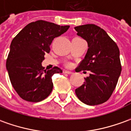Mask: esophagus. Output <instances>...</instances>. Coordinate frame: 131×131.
Returning a JSON list of instances; mask_svg holds the SVG:
<instances>
[{
    "mask_svg": "<svg viewBox=\"0 0 131 131\" xmlns=\"http://www.w3.org/2000/svg\"><path fill=\"white\" fill-rule=\"evenodd\" d=\"M63 73H67V74H72V73H73L72 71H67V70H64Z\"/></svg>",
    "mask_w": 131,
    "mask_h": 131,
    "instance_id": "1",
    "label": "esophagus"
}]
</instances>
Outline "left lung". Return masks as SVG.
<instances>
[{
	"label": "left lung",
	"instance_id": "obj_1",
	"mask_svg": "<svg viewBox=\"0 0 131 131\" xmlns=\"http://www.w3.org/2000/svg\"><path fill=\"white\" fill-rule=\"evenodd\" d=\"M75 30L88 46L75 71H91L84 83L75 89V94L85 104H101L111 96L121 73L118 47L104 30L94 24L77 26Z\"/></svg>",
	"mask_w": 131,
	"mask_h": 131
}]
</instances>
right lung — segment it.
Instances as JSON below:
<instances>
[{"label":"right lung","mask_w":131,"mask_h":131,"mask_svg":"<svg viewBox=\"0 0 131 131\" xmlns=\"http://www.w3.org/2000/svg\"><path fill=\"white\" fill-rule=\"evenodd\" d=\"M70 26L37 20L24 27L13 39L6 68L13 87L26 101L40 102L53 90L52 76L63 71L58 67L45 70L41 63L50 53L53 40L66 32Z\"/></svg>","instance_id":"1"}]
</instances>
